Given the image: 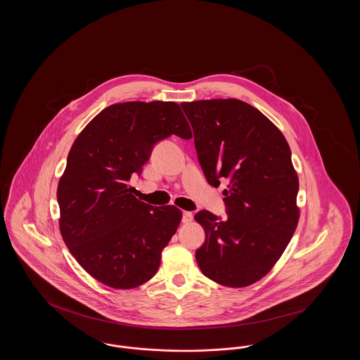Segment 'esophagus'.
Returning a JSON list of instances; mask_svg holds the SVG:
<instances>
[{
	"mask_svg": "<svg viewBox=\"0 0 360 360\" xmlns=\"http://www.w3.org/2000/svg\"><path fill=\"white\" fill-rule=\"evenodd\" d=\"M193 220V213L191 212H184L182 214V223L188 224Z\"/></svg>",
	"mask_w": 360,
	"mask_h": 360,
	"instance_id": "obj_1",
	"label": "esophagus"
}]
</instances>
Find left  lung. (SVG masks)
Returning a JSON list of instances; mask_svg holds the SVG:
<instances>
[{"label":"left lung","instance_id":"obj_1","mask_svg":"<svg viewBox=\"0 0 360 360\" xmlns=\"http://www.w3.org/2000/svg\"><path fill=\"white\" fill-rule=\"evenodd\" d=\"M210 186L224 188L226 219L200 210L205 229L195 260L209 279L244 288L267 274L297 228L298 176L282 132L235 98L181 103Z\"/></svg>","mask_w":360,"mask_h":360}]
</instances>
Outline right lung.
<instances>
[{"label":"right lung","instance_id":"obj_1","mask_svg":"<svg viewBox=\"0 0 360 360\" xmlns=\"http://www.w3.org/2000/svg\"><path fill=\"white\" fill-rule=\"evenodd\" d=\"M172 135L191 139L175 103H115L75 139L58 185L60 233L71 255L89 274L115 289L151 279L182 212L148 205L128 188L156 143Z\"/></svg>","mask_w":360,"mask_h":360}]
</instances>
